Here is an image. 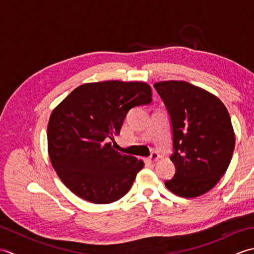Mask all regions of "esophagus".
I'll return each instance as SVG.
<instances>
[{"mask_svg":"<svg viewBox=\"0 0 254 254\" xmlns=\"http://www.w3.org/2000/svg\"><path fill=\"white\" fill-rule=\"evenodd\" d=\"M158 158H159V154L156 153V152H153L152 154H150L149 157L146 158V161H147V163L153 164V163H155V161H157Z\"/></svg>","mask_w":254,"mask_h":254,"instance_id":"esophagus-1","label":"esophagus"}]
</instances>
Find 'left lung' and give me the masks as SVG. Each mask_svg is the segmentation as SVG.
<instances>
[{
  "label": "left lung",
  "instance_id": "1",
  "mask_svg": "<svg viewBox=\"0 0 254 254\" xmlns=\"http://www.w3.org/2000/svg\"><path fill=\"white\" fill-rule=\"evenodd\" d=\"M169 112L175 164L166 188L182 197H196L217 185L235 148L227 108L216 96L183 80L154 84Z\"/></svg>",
  "mask_w": 254,
  "mask_h": 254
}]
</instances>
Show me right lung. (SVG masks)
<instances>
[{
    "label": "right lung",
    "instance_id": "1",
    "mask_svg": "<svg viewBox=\"0 0 254 254\" xmlns=\"http://www.w3.org/2000/svg\"><path fill=\"white\" fill-rule=\"evenodd\" d=\"M152 95L143 82L87 83L53 109L48 153L59 178L75 195L108 204L130 191L144 163L117 152L108 141L120 134L128 110L149 104Z\"/></svg>",
    "mask_w": 254,
    "mask_h": 254
}]
</instances>
